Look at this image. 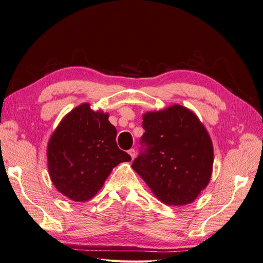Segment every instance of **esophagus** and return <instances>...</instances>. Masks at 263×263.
Returning a JSON list of instances; mask_svg holds the SVG:
<instances>
[{"label": "esophagus", "mask_w": 263, "mask_h": 263, "mask_svg": "<svg viewBox=\"0 0 263 263\" xmlns=\"http://www.w3.org/2000/svg\"><path fill=\"white\" fill-rule=\"evenodd\" d=\"M128 154L132 157V159H134L135 157H136V151H135V149H129L128 150Z\"/></svg>", "instance_id": "esophagus-1"}]
</instances>
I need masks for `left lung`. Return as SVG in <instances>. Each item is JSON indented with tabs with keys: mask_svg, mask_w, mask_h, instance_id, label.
<instances>
[{
	"mask_svg": "<svg viewBox=\"0 0 263 263\" xmlns=\"http://www.w3.org/2000/svg\"><path fill=\"white\" fill-rule=\"evenodd\" d=\"M144 135L133 169L168 205L192 203L209 184L213 145L209 133L190 109L173 105L142 117Z\"/></svg>",
	"mask_w": 263,
	"mask_h": 263,
	"instance_id": "1",
	"label": "left lung"
}]
</instances>
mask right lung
<instances>
[{"instance_id": "add662e5", "label": "right lung", "mask_w": 263, "mask_h": 263, "mask_svg": "<svg viewBox=\"0 0 263 263\" xmlns=\"http://www.w3.org/2000/svg\"><path fill=\"white\" fill-rule=\"evenodd\" d=\"M116 134L108 115L93 112L89 104L62 119L47 150L50 178L60 193L77 202L90 200L113 168L132 160L118 148Z\"/></svg>"}]
</instances>
